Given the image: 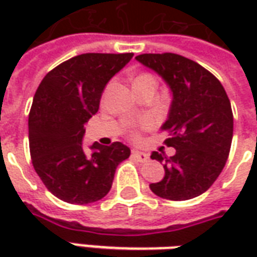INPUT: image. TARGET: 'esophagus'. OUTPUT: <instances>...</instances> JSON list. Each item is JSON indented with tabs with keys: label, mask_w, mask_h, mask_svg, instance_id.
Here are the masks:
<instances>
[{
	"label": "esophagus",
	"mask_w": 257,
	"mask_h": 257,
	"mask_svg": "<svg viewBox=\"0 0 257 257\" xmlns=\"http://www.w3.org/2000/svg\"><path fill=\"white\" fill-rule=\"evenodd\" d=\"M132 157H134L136 161H139V162L149 161V154H146V153H143V151L134 150L132 151Z\"/></svg>",
	"instance_id": "34e87169"
}]
</instances>
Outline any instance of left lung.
<instances>
[{
	"instance_id": "obj_1",
	"label": "left lung",
	"mask_w": 257,
	"mask_h": 257,
	"mask_svg": "<svg viewBox=\"0 0 257 257\" xmlns=\"http://www.w3.org/2000/svg\"><path fill=\"white\" fill-rule=\"evenodd\" d=\"M136 60L161 77L172 92V103L162 131L176 154L153 151L164 164V178L151 183L153 193L184 201L209 189L226 165L232 140V111L220 81L190 59L176 53H145Z\"/></svg>"
}]
</instances>
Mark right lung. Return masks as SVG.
I'll return each instance as SVG.
<instances>
[{
	"mask_svg": "<svg viewBox=\"0 0 257 257\" xmlns=\"http://www.w3.org/2000/svg\"><path fill=\"white\" fill-rule=\"evenodd\" d=\"M134 53H82L44 77L29 114L33 167L51 193L68 204L99 201L110 191L117 167L131 149L115 142L84 150L85 123L97 112L107 82Z\"/></svg>",
	"mask_w": 257,
	"mask_h": 257,
	"instance_id": "obj_1",
	"label": "right lung"
}]
</instances>
